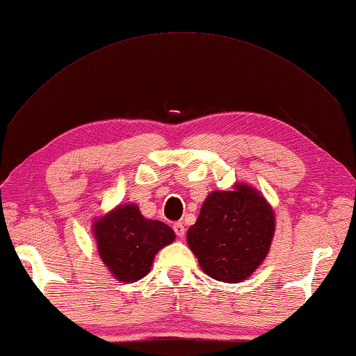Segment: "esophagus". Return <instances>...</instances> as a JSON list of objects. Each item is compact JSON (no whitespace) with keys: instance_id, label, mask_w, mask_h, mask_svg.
I'll list each match as a JSON object with an SVG mask.
<instances>
[{"instance_id":"esophagus-1","label":"esophagus","mask_w":356,"mask_h":356,"mask_svg":"<svg viewBox=\"0 0 356 356\" xmlns=\"http://www.w3.org/2000/svg\"><path fill=\"white\" fill-rule=\"evenodd\" d=\"M174 232H176L177 237H184L185 236L184 222H174Z\"/></svg>"}]
</instances>
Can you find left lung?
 Segmentation results:
<instances>
[{"label": "left lung", "instance_id": "8db88e82", "mask_svg": "<svg viewBox=\"0 0 356 356\" xmlns=\"http://www.w3.org/2000/svg\"><path fill=\"white\" fill-rule=\"evenodd\" d=\"M275 227V212L262 193L237 182L232 190L209 193L186 243L204 273L232 284L250 278L265 261Z\"/></svg>", "mask_w": 356, "mask_h": 356}]
</instances>
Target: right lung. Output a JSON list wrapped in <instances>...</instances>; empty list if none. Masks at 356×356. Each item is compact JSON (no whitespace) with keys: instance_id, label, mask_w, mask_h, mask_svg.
Wrapping results in <instances>:
<instances>
[{"instance_id":"right-lung-1","label":"right lung","mask_w":356,"mask_h":356,"mask_svg":"<svg viewBox=\"0 0 356 356\" xmlns=\"http://www.w3.org/2000/svg\"><path fill=\"white\" fill-rule=\"evenodd\" d=\"M92 236L102 262L120 282L144 278L156 252L176 240L170 226L143 216L134 202L119 204L94 220Z\"/></svg>"}]
</instances>
